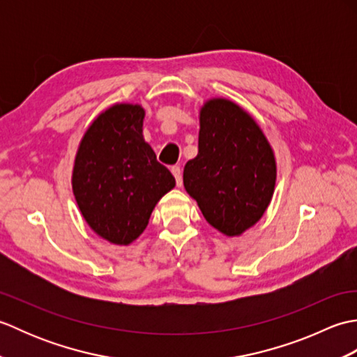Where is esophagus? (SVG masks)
<instances>
[{"label":"esophagus","mask_w":357,"mask_h":357,"mask_svg":"<svg viewBox=\"0 0 357 357\" xmlns=\"http://www.w3.org/2000/svg\"><path fill=\"white\" fill-rule=\"evenodd\" d=\"M172 173H173L174 179H176V184H178V187L183 185V170H181V167H179V165H174V167H172Z\"/></svg>","instance_id":"34e87169"}]
</instances>
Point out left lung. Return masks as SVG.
I'll return each instance as SVG.
<instances>
[{
	"label": "left lung",
	"mask_w": 357,
	"mask_h": 357,
	"mask_svg": "<svg viewBox=\"0 0 357 357\" xmlns=\"http://www.w3.org/2000/svg\"><path fill=\"white\" fill-rule=\"evenodd\" d=\"M276 158L248 112L225 98L199 110L198 155L184 167V187L204 218L229 238L253 227L275 193Z\"/></svg>",
	"instance_id": "8db88e82"
}]
</instances>
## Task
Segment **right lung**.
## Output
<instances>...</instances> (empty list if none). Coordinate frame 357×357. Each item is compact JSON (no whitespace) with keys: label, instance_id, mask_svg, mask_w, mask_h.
<instances>
[{"label":"right lung","instance_id":"right-lung-1","mask_svg":"<svg viewBox=\"0 0 357 357\" xmlns=\"http://www.w3.org/2000/svg\"><path fill=\"white\" fill-rule=\"evenodd\" d=\"M139 104H113L89 126L75 156L72 188L82 218L98 236L128 245L146 230L174 178L142 136Z\"/></svg>","mask_w":357,"mask_h":357}]
</instances>
